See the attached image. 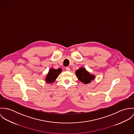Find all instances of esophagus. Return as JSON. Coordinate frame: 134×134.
Returning a JSON list of instances; mask_svg holds the SVG:
<instances>
[{
	"instance_id": "34e87169",
	"label": "esophagus",
	"mask_w": 134,
	"mask_h": 134,
	"mask_svg": "<svg viewBox=\"0 0 134 134\" xmlns=\"http://www.w3.org/2000/svg\"><path fill=\"white\" fill-rule=\"evenodd\" d=\"M66 70L67 71H70V68L68 67H66Z\"/></svg>"
}]
</instances>
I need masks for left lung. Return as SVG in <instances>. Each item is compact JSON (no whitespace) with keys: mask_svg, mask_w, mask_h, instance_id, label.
<instances>
[{"mask_svg":"<svg viewBox=\"0 0 134 134\" xmlns=\"http://www.w3.org/2000/svg\"><path fill=\"white\" fill-rule=\"evenodd\" d=\"M75 72L78 80L84 84H89L96 77L94 74H90L84 67H80Z\"/></svg>","mask_w":134,"mask_h":134,"instance_id":"left-lung-1","label":"left lung"}]
</instances>
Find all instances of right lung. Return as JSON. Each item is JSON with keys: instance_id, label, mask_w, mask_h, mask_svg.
Listing matches in <instances>:
<instances>
[{"instance_id": "1", "label": "right lung", "mask_w": 134, "mask_h": 134, "mask_svg": "<svg viewBox=\"0 0 134 134\" xmlns=\"http://www.w3.org/2000/svg\"><path fill=\"white\" fill-rule=\"evenodd\" d=\"M62 68H58L57 69L54 68H50L46 76L45 80L47 83L52 84L54 82L58 77L59 75L62 72Z\"/></svg>"}]
</instances>
